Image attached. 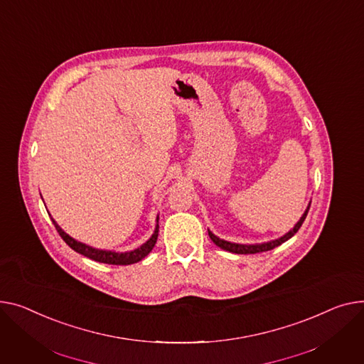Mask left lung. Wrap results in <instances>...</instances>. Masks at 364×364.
Segmentation results:
<instances>
[{
    "mask_svg": "<svg viewBox=\"0 0 364 364\" xmlns=\"http://www.w3.org/2000/svg\"><path fill=\"white\" fill-rule=\"evenodd\" d=\"M309 209H310V203H309V206H307L306 212L303 213V216L300 218V221L296 224V227H294L291 231L287 232L284 237H281V238H278V240L269 241V243H263V245H235V243H230V241H225V240L218 238V237H216L215 234H212L210 231H208V232H209L210 240L213 241V243H215L218 247H221V249H224V250H227V252H231V253H237V255H255V253L268 252V250H272V249H275V247L281 246L282 243H285L287 240L291 238V237H293V235L300 230L301 224H303V223H304V220H306V216H307Z\"/></svg>",
    "mask_w": 364,
    "mask_h": 364,
    "instance_id": "left-lung-1",
    "label": "left lung"
}]
</instances>
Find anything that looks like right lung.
Here are the masks:
<instances>
[{"label":"right lung","instance_id":"add662e5","mask_svg":"<svg viewBox=\"0 0 364 364\" xmlns=\"http://www.w3.org/2000/svg\"><path fill=\"white\" fill-rule=\"evenodd\" d=\"M53 223H54V225H55V230H57L58 234L61 235V238L65 241V243H67L73 250L80 253V255H83V256H86V257H89V259H92V260H95V262L108 263V264H132V263H137L139 260H141L144 256H148V255L152 252V249H154V246H155V243H156V240H158V231H159V225H156L154 235H152L143 246H140L139 249H136V250H133V252H127V253H115V252H108V250L93 249V247H90V246H86V245H83V243H79L77 240L71 238L68 234H65V232L58 227V224H57L54 220H53Z\"/></svg>","mask_w":364,"mask_h":364}]
</instances>
